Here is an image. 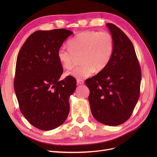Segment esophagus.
I'll return each mask as SVG.
<instances>
[{
	"instance_id": "1",
	"label": "esophagus",
	"mask_w": 157,
	"mask_h": 157,
	"mask_svg": "<svg viewBox=\"0 0 157 157\" xmlns=\"http://www.w3.org/2000/svg\"><path fill=\"white\" fill-rule=\"evenodd\" d=\"M77 84H78V85H79V84H83L84 82V81L83 79L78 78V79L77 80Z\"/></svg>"
}]
</instances>
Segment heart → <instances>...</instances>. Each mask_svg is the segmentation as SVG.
<instances>
[{
	"mask_svg": "<svg viewBox=\"0 0 157 157\" xmlns=\"http://www.w3.org/2000/svg\"><path fill=\"white\" fill-rule=\"evenodd\" d=\"M69 47L61 46L58 51V58L63 67L71 69L80 59V65L68 73L75 78L90 77L96 70L105 69L112 58L114 39L107 31H86L79 33L69 41Z\"/></svg>",
	"mask_w": 157,
	"mask_h": 157,
	"instance_id": "1",
	"label": "heart"
}]
</instances>
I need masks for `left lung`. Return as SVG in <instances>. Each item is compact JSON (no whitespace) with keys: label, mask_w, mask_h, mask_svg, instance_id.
<instances>
[{"label":"left lung","mask_w":157,"mask_h":157,"mask_svg":"<svg viewBox=\"0 0 157 157\" xmlns=\"http://www.w3.org/2000/svg\"><path fill=\"white\" fill-rule=\"evenodd\" d=\"M114 39V52L107 67L85 84L93 117L102 124L118 126L131 117L138 101L141 68L134 47L120 28L107 23Z\"/></svg>","instance_id":"1"}]
</instances>
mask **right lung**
<instances>
[{"instance_id": "right-lung-1", "label": "right lung", "mask_w": 157, "mask_h": 157, "mask_svg": "<svg viewBox=\"0 0 157 157\" xmlns=\"http://www.w3.org/2000/svg\"><path fill=\"white\" fill-rule=\"evenodd\" d=\"M72 34L64 29L35 31L19 52L13 81L19 107L30 124L41 130L59 126L69 115V98L77 80L69 75L59 80L63 67L58 51Z\"/></svg>"}]
</instances>
